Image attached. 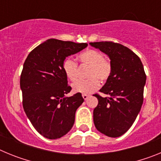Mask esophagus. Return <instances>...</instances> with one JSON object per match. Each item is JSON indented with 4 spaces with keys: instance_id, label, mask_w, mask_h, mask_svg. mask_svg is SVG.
<instances>
[{
    "instance_id": "34e87169",
    "label": "esophagus",
    "mask_w": 161,
    "mask_h": 161,
    "mask_svg": "<svg viewBox=\"0 0 161 161\" xmlns=\"http://www.w3.org/2000/svg\"><path fill=\"white\" fill-rule=\"evenodd\" d=\"M82 97H83V98L85 99V100H87L88 97H89V95L87 94H82Z\"/></svg>"
}]
</instances>
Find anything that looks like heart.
Wrapping results in <instances>:
<instances>
[{
  "label": "heart",
  "mask_w": 161,
  "mask_h": 161,
  "mask_svg": "<svg viewBox=\"0 0 161 161\" xmlns=\"http://www.w3.org/2000/svg\"><path fill=\"white\" fill-rule=\"evenodd\" d=\"M80 62L89 66L88 80H80L72 84V90L76 93H91L99 87V80L106 81L111 73V65L105 59L102 52L89 49L78 55ZM62 68L68 80L74 81L77 79V64L73 59L67 58L64 60Z\"/></svg>",
  "instance_id": "b5f03b06"
}]
</instances>
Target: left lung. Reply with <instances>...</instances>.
Wrapping results in <instances>:
<instances>
[{"instance_id":"1","label":"left lung","mask_w":161,"mask_h":161,"mask_svg":"<svg viewBox=\"0 0 161 161\" xmlns=\"http://www.w3.org/2000/svg\"><path fill=\"white\" fill-rule=\"evenodd\" d=\"M90 46L108 55L111 73L97 94L98 104L93 109L97 130L109 137L123 136L130 129L143 102L146 75L138 55L122 44L112 42H89Z\"/></svg>"}]
</instances>
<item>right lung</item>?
Returning <instances> with one entry per match:
<instances>
[{"label":"right lung","instance_id":"obj_1","mask_svg":"<svg viewBox=\"0 0 161 161\" xmlns=\"http://www.w3.org/2000/svg\"><path fill=\"white\" fill-rule=\"evenodd\" d=\"M87 46L50 38L33 50L24 63L20 79L24 110L33 126L47 139L61 138L73 126L84 99L80 93L66 96L72 88L62 64L68 56Z\"/></svg>","mask_w":161,"mask_h":161}]
</instances>
